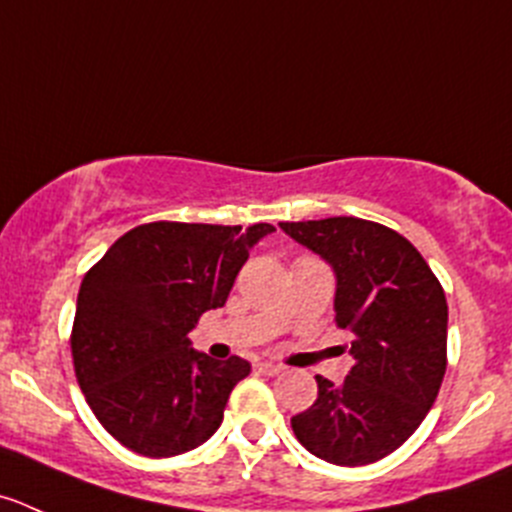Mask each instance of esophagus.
Listing matches in <instances>:
<instances>
[{
	"instance_id": "1",
	"label": "esophagus",
	"mask_w": 512,
	"mask_h": 512,
	"mask_svg": "<svg viewBox=\"0 0 512 512\" xmlns=\"http://www.w3.org/2000/svg\"><path fill=\"white\" fill-rule=\"evenodd\" d=\"M257 372H262V375H277V372H282V365H277V362H257Z\"/></svg>"
}]
</instances>
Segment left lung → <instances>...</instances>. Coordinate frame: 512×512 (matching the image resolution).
I'll return each instance as SVG.
<instances>
[{"label": "left lung", "mask_w": 512, "mask_h": 512, "mask_svg": "<svg viewBox=\"0 0 512 512\" xmlns=\"http://www.w3.org/2000/svg\"><path fill=\"white\" fill-rule=\"evenodd\" d=\"M335 272V322L352 332L345 382L317 375V400L290 420L295 438L332 465L398 450L433 408L448 367V302L418 250L360 217L280 222Z\"/></svg>", "instance_id": "8db88e82"}]
</instances>
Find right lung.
<instances>
[{
	"instance_id": "right-lung-1",
	"label": "right lung",
	"mask_w": 512,
	"mask_h": 512,
	"mask_svg": "<svg viewBox=\"0 0 512 512\" xmlns=\"http://www.w3.org/2000/svg\"><path fill=\"white\" fill-rule=\"evenodd\" d=\"M275 227L150 222L84 275L72 327L77 382L102 428L147 458L215 435L250 362L197 352L190 330L227 302L252 245Z\"/></svg>"
}]
</instances>
